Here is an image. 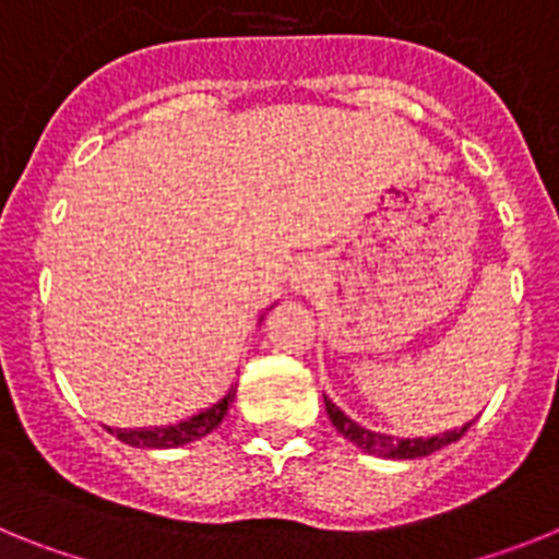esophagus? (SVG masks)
Returning <instances> with one entry per match:
<instances>
[{"label": "esophagus", "instance_id": "34e87169", "mask_svg": "<svg viewBox=\"0 0 559 559\" xmlns=\"http://www.w3.org/2000/svg\"><path fill=\"white\" fill-rule=\"evenodd\" d=\"M296 283H299V285H305V283H308V276H305V274H299V276H296Z\"/></svg>", "mask_w": 559, "mask_h": 559}]
</instances>
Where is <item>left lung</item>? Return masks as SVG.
Here are the masks:
<instances>
[{"label": "left lung", "mask_w": 559, "mask_h": 559, "mask_svg": "<svg viewBox=\"0 0 559 559\" xmlns=\"http://www.w3.org/2000/svg\"><path fill=\"white\" fill-rule=\"evenodd\" d=\"M324 408H328L330 423H333L335 431H338L341 437L349 439L355 448H360V451L369 453V456H383V459L428 456V453H433V451H439V448H445V445H451V442H456V439L473 426V419H471V423H464L462 428H453V431H445V433H433V437L394 439V437H389V433H378V431H369V428L358 426L355 419H349L347 414L335 406L333 400L324 397Z\"/></svg>", "instance_id": "left-lung-1"}]
</instances>
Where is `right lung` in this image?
Here are the masks:
<instances>
[{"label":"right lung","instance_id":"right-lung-1","mask_svg":"<svg viewBox=\"0 0 559 559\" xmlns=\"http://www.w3.org/2000/svg\"><path fill=\"white\" fill-rule=\"evenodd\" d=\"M231 400H235V389L224 394L218 403H212L204 412L192 414V417L181 419L176 426H151V428H108L114 437L126 442L131 448H181L190 445L195 439L206 437L224 423L226 412H229Z\"/></svg>","mask_w":559,"mask_h":559}]
</instances>
